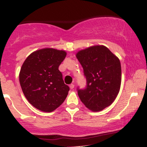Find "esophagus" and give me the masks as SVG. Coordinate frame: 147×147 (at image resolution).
<instances>
[{"label":"esophagus","instance_id":"1","mask_svg":"<svg viewBox=\"0 0 147 147\" xmlns=\"http://www.w3.org/2000/svg\"><path fill=\"white\" fill-rule=\"evenodd\" d=\"M69 87H70L71 89H74V84H69Z\"/></svg>","mask_w":147,"mask_h":147}]
</instances>
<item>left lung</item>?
I'll list each match as a JSON object with an SVG mask.
<instances>
[{"label":"left lung","instance_id":"obj_1","mask_svg":"<svg viewBox=\"0 0 147 147\" xmlns=\"http://www.w3.org/2000/svg\"><path fill=\"white\" fill-rule=\"evenodd\" d=\"M76 58L84 70L87 87L78 89L82 102L94 112L111 105L120 91L121 65L119 58L104 45H94L82 49Z\"/></svg>","mask_w":147,"mask_h":147}]
</instances>
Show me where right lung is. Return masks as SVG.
Instances as JSON below:
<instances>
[{
	"label": "right lung",
	"instance_id": "obj_1",
	"mask_svg": "<svg viewBox=\"0 0 147 147\" xmlns=\"http://www.w3.org/2000/svg\"><path fill=\"white\" fill-rule=\"evenodd\" d=\"M67 56L63 50L44 48L26 58L19 74L22 91L29 102L43 112H51L63 103L69 87L58 69Z\"/></svg>",
	"mask_w": 147,
	"mask_h": 147
}]
</instances>
